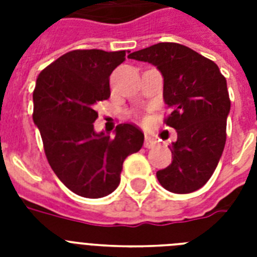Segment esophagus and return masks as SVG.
<instances>
[{"mask_svg":"<svg viewBox=\"0 0 257 257\" xmlns=\"http://www.w3.org/2000/svg\"><path fill=\"white\" fill-rule=\"evenodd\" d=\"M156 144H157L156 139H153V137H151V136H145V141H144L145 148H148V149L155 148V147H156Z\"/></svg>","mask_w":257,"mask_h":257,"instance_id":"esophagus-1","label":"esophagus"}]
</instances>
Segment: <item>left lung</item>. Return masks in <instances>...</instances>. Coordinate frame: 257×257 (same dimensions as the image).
Returning a JSON list of instances; mask_svg holds the SVG:
<instances>
[{
	"label": "left lung",
	"mask_w": 257,
	"mask_h": 257,
	"mask_svg": "<svg viewBox=\"0 0 257 257\" xmlns=\"http://www.w3.org/2000/svg\"><path fill=\"white\" fill-rule=\"evenodd\" d=\"M128 57L161 72L169 108L164 122L177 132L172 164L157 172V180L173 193L197 191L213 175L227 140V80L212 60L176 42H159Z\"/></svg>",
	"instance_id": "left-lung-1"
}]
</instances>
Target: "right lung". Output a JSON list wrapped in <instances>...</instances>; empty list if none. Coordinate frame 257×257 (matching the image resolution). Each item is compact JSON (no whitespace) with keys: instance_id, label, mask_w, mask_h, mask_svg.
<instances>
[{"instance_id":"add662e5","label":"right lung","mask_w":257,"mask_h":257,"mask_svg":"<svg viewBox=\"0 0 257 257\" xmlns=\"http://www.w3.org/2000/svg\"><path fill=\"white\" fill-rule=\"evenodd\" d=\"M125 50L68 52L38 74L33 121L41 133L48 163L76 195L98 199L120 184L122 163L139 152L144 135L136 125L118 124L116 136L96 133V104L110 96L109 77Z\"/></svg>"}]
</instances>
